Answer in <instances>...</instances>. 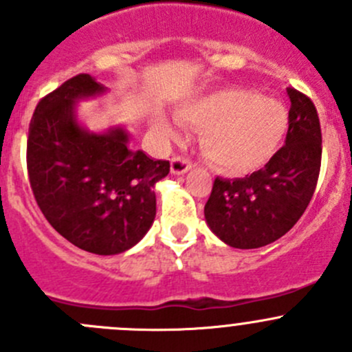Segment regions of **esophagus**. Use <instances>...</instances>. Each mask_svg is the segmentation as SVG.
<instances>
[{
	"mask_svg": "<svg viewBox=\"0 0 352 352\" xmlns=\"http://www.w3.org/2000/svg\"><path fill=\"white\" fill-rule=\"evenodd\" d=\"M190 168H192V163L187 158H184V156H173L172 163H170V172H172L173 175H184V173L189 172Z\"/></svg>",
	"mask_w": 352,
	"mask_h": 352,
	"instance_id": "esophagus-1",
	"label": "esophagus"
}]
</instances>
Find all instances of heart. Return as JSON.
Segmentation results:
<instances>
[{
  "label": "heart",
  "instance_id": "heart-1",
  "mask_svg": "<svg viewBox=\"0 0 352 352\" xmlns=\"http://www.w3.org/2000/svg\"><path fill=\"white\" fill-rule=\"evenodd\" d=\"M180 119L202 131L201 151L221 173L242 175L264 166L283 146L289 113L278 100L262 98L243 88H221L187 102L177 110ZM166 140L179 136L175 124L155 122Z\"/></svg>",
  "mask_w": 352,
  "mask_h": 352
}]
</instances>
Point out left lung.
<instances>
[{
  "instance_id": "1",
  "label": "left lung",
  "mask_w": 352,
  "mask_h": 352,
  "mask_svg": "<svg viewBox=\"0 0 352 352\" xmlns=\"http://www.w3.org/2000/svg\"><path fill=\"white\" fill-rule=\"evenodd\" d=\"M285 146L264 168L243 179H219L204 206L211 232L233 248H258L286 235L317 187L322 160L320 120L314 102L294 88Z\"/></svg>"
}]
</instances>
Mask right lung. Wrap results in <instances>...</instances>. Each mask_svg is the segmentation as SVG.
Instances as JSON below:
<instances>
[{"label":"right lung","mask_w":352,"mask_h":352,"mask_svg":"<svg viewBox=\"0 0 352 352\" xmlns=\"http://www.w3.org/2000/svg\"><path fill=\"white\" fill-rule=\"evenodd\" d=\"M107 87L90 74L65 81L35 107L28 127L32 192L52 228L81 250L116 255L134 247L156 214V182L170 163L133 150L124 127L91 133L76 104Z\"/></svg>","instance_id":"1"}]
</instances>
